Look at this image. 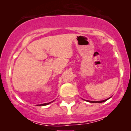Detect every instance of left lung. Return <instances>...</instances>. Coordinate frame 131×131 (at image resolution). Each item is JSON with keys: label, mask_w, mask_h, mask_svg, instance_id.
I'll return each mask as SVG.
<instances>
[{"label": "left lung", "mask_w": 131, "mask_h": 131, "mask_svg": "<svg viewBox=\"0 0 131 131\" xmlns=\"http://www.w3.org/2000/svg\"><path fill=\"white\" fill-rule=\"evenodd\" d=\"M111 98V97H110ZM110 98H107L106 100H103V101H88V100H86V101L88 102H89V103H103V102L104 101H106L107 100H108V99H110Z\"/></svg>", "instance_id": "1"}]
</instances>
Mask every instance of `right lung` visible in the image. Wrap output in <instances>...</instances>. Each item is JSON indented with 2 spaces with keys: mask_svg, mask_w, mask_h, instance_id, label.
<instances>
[{
  "mask_svg": "<svg viewBox=\"0 0 131 131\" xmlns=\"http://www.w3.org/2000/svg\"><path fill=\"white\" fill-rule=\"evenodd\" d=\"M53 101H51V102H50V103H44V104H39V105H37V106H43V105H46L52 103Z\"/></svg>",
  "mask_w": 131,
  "mask_h": 131,
  "instance_id": "1",
  "label": "right lung"
}]
</instances>
